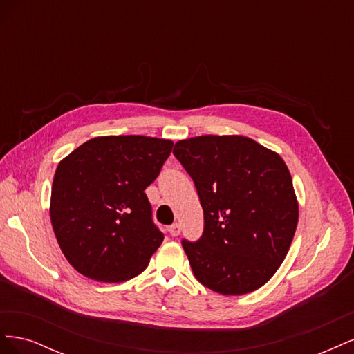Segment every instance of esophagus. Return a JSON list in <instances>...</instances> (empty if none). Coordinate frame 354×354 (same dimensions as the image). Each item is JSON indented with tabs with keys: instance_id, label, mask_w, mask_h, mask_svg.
<instances>
[{
	"instance_id": "esophagus-1",
	"label": "esophagus",
	"mask_w": 354,
	"mask_h": 354,
	"mask_svg": "<svg viewBox=\"0 0 354 354\" xmlns=\"http://www.w3.org/2000/svg\"><path fill=\"white\" fill-rule=\"evenodd\" d=\"M180 232H181V227H180V224H178V223L171 224V226L168 227V233L171 234V236H178Z\"/></svg>"
}]
</instances>
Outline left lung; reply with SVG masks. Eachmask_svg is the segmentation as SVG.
<instances>
[{
  "label": "left lung",
  "mask_w": 354,
  "mask_h": 354,
  "mask_svg": "<svg viewBox=\"0 0 354 354\" xmlns=\"http://www.w3.org/2000/svg\"><path fill=\"white\" fill-rule=\"evenodd\" d=\"M203 209V232L181 241L196 279L223 295L263 286L291 246L298 203L282 158L242 136L176 143Z\"/></svg>",
  "instance_id": "left-lung-1"
}]
</instances>
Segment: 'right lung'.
Masks as SVG:
<instances>
[{"mask_svg": "<svg viewBox=\"0 0 354 354\" xmlns=\"http://www.w3.org/2000/svg\"><path fill=\"white\" fill-rule=\"evenodd\" d=\"M173 142L108 136L85 142L59 164L50 217L75 270L100 282L140 274L164 241L145 189L165 164Z\"/></svg>", "mask_w": 354, "mask_h": 354, "instance_id": "obj_1", "label": "right lung"}]
</instances>
